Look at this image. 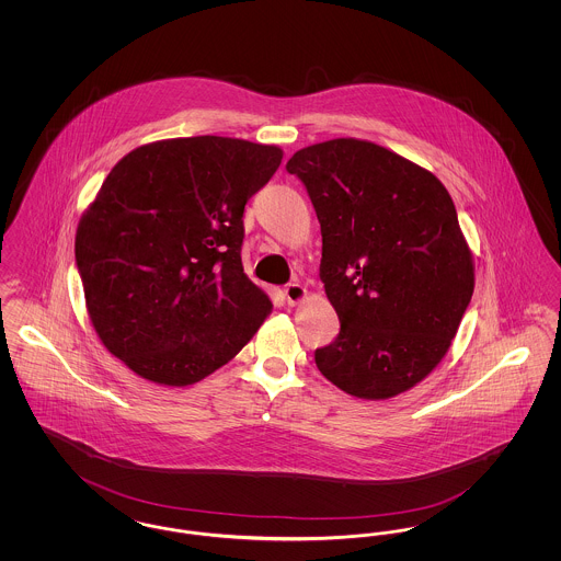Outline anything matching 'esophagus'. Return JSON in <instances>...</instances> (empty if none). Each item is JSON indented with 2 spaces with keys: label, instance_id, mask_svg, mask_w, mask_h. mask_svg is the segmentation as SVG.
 Listing matches in <instances>:
<instances>
[{
  "label": "esophagus",
  "instance_id": "1",
  "mask_svg": "<svg viewBox=\"0 0 561 561\" xmlns=\"http://www.w3.org/2000/svg\"><path fill=\"white\" fill-rule=\"evenodd\" d=\"M305 296H307V290H305L300 284H288V286L284 288V298H286L288 305L300 302Z\"/></svg>",
  "mask_w": 561,
  "mask_h": 561
}]
</instances>
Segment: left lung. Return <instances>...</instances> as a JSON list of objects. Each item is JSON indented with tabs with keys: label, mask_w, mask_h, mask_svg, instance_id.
I'll return each mask as SVG.
<instances>
[{
	"label": "left lung",
	"mask_w": 561,
	"mask_h": 561,
	"mask_svg": "<svg viewBox=\"0 0 561 561\" xmlns=\"http://www.w3.org/2000/svg\"><path fill=\"white\" fill-rule=\"evenodd\" d=\"M321 227L320 277L341 332L316 348L348 396L387 400L448 353L471 302L473 256L453 197L425 168L357 138L296 151Z\"/></svg>",
	"instance_id": "left-lung-1"
}]
</instances>
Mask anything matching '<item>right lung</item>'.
Masks as SVG:
<instances>
[{"mask_svg":"<svg viewBox=\"0 0 561 561\" xmlns=\"http://www.w3.org/2000/svg\"><path fill=\"white\" fill-rule=\"evenodd\" d=\"M282 149L225 136L142 145L81 216L76 263L103 345L133 373L193 385L233 359L271 311L241 267L243 208Z\"/></svg>","mask_w":561,"mask_h":561,"instance_id":"obj_1","label":"right lung"}]
</instances>
